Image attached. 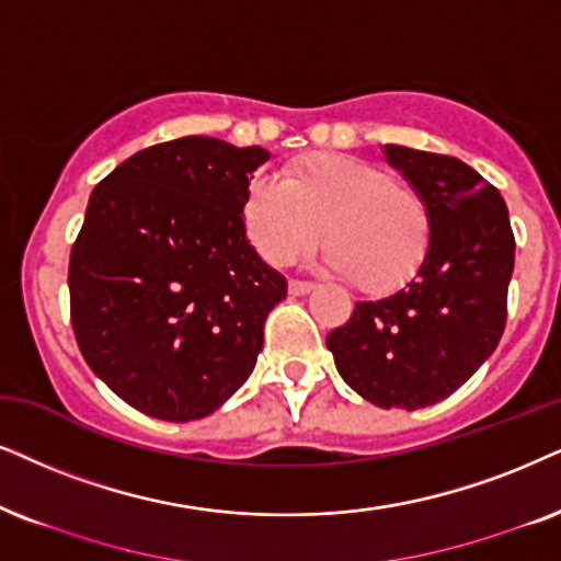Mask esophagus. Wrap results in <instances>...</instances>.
Here are the masks:
<instances>
[{"label": "esophagus", "mask_w": 561, "mask_h": 561, "mask_svg": "<svg viewBox=\"0 0 561 561\" xmlns=\"http://www.w3.org/2000/svg\"><path fill=\"white\" fill-rule=\"evenodd\" d=\"M308 293H313V285H310V282L289 279V295H295V297H302V295H308Z\"/></svg>", "instance_id": "1"}]
</instances>
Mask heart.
Masks as SVG:
<instances>
[{"label": "heart", "mask_w": 561, "mask_h": 561, "mask_svg": "<svg viewBox=\"0 0 561 561\" xmlns=\"http://www.w3.org/2000/svg\"><path fill=\"white\" fill-rule=\"evenodd\" d=\"M240 219L259 256L274 266L308 253L323 232L325 266L370 295L409 285L432 238L420 191L382 165L336 152L289 162L282 181H248Z\"/></svg>", "instance_id": "obj_1"}]
</instances>
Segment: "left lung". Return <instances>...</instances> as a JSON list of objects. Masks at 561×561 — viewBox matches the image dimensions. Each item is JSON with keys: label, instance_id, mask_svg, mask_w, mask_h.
Instances as JSON below:
<instances>
[{"label": "left lung", "instance_id": "obj_1", "mask_svg": "<svg viewBox=\"0 0 561 561\" xmlns=\"http://www.w3.org/2000/svg\"><path fill=\"white\" fill-rule=\"evenodd\" d=\"M382 154L427 202L430 251L399 293L354 305L325 346L352 391L414 411L448 399L497 350L515 238L505 198L471 165L401 145Z\"/></svg>", "mask_w": 561, "mask_h": 561}]
</instances>
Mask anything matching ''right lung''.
I'll return each instance as SVG.
<instances>
[{
    "mask_svg": "<svg viewBox=\"0 0 561 561\" xmlns=\"http://www.w3.org/2000/svg\"><path fill=\"white\" fill-rule=\"evenodd\" d=\"M264 147L181 137L124 160L90 194L69 256L90 370L141 414L202 420L248 380L287 279L248 243L240 204Z\"/></svg>",
    "mask_w": 561,
    "mask_h": 561,
    "instance_id": "1",
    "label": "right lung"
}]
</instances>
